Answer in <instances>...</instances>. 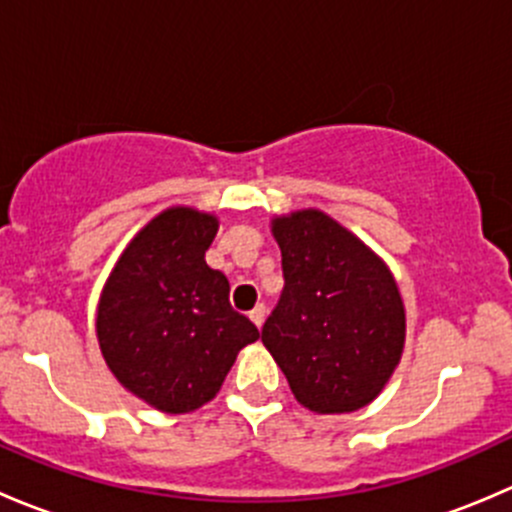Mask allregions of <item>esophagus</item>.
<instances>
[{"mask_svg": "<svg viewBox=\"0 0 512 512\" xmlns=\"http://www.w3.org/2000/svg\"><path fill=\"white\" fill-rule=\"evenodd\" d=\"M265 314H267V307L262 302L257 304L255 309H252L250 319H252V322H255V327H262V322H265Z\"/></svg>", "mask_w": 512, "mask_h": 512, "instance_id": "1", "label": "esophagus"}]
</instances>
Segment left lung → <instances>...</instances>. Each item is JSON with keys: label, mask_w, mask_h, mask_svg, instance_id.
<instances>
[{"label": "left lung", "mask_w": 512, "mask_h": 512, "mask_svg": "<svg viewBox=\"0 0 512 512\" xmlns=\"http://www.w3.org/2000/svg\"><path fill=\"white\" fill-rule=\"evenodd\" d=\"M285 289L262 344L285 371L294 399L317 414L374 401L401 359L406 317L384 262L319 210L277 218Z\"/></svg>", "instance_id": "8db88e82"}]
</instances>
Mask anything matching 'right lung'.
I'll use <instances>...</instances> for the list:
<instances>
[{
	"label": "right lung",
	"mask_w": 512,
	"mask_h": 512,
	"mask_svg": "<svg viewBox=\"0 0 512 512\" xmlns=\"http://www.w3.org/2000/svg\"><path fill=\"white\" fill-rule=\"evenodd\" d=\"M215 232L213 215L160 213L126 247L98 304L108 369L165 414H188L213 399L237 352L260 339L232 309L227 277L205 262Z\"/></svg>",
	"instance_id": "add662e5"
}]
</instances>
